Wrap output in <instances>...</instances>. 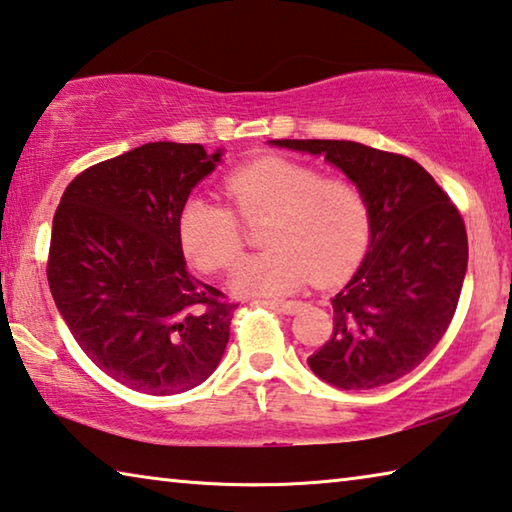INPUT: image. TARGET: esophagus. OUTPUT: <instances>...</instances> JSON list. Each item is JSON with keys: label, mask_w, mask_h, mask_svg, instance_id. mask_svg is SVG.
Here are the masks:
<instances>
[{"label": "esophagus", "mask_w": 512, "mask_h": 512, "mask_svg": "<svg viewBox=\"0 0 512 512\" xmlns=\"http://www.w3.org/2000/svg\"><path fill=\"white\" fill-rule=\"evenodd\" d=\"M273 307L280 309L282 314L293 316V314H298V311L302 309V302H298V300H273Z\"/></svg>", "instance_id": "1"}]
</instances>
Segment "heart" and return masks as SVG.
I'll list each match as a JSON object with an SVG mask.
<instances>
[{
  "mask_svg": "<svg viewBox=\"0 0 512 512\" xmlns=\"http://www.w3.org/2000/svg\"><path fill=\"white\" fill-rule=\"evenodd\" d=\"M230 205L187 198L178 237L189 262L207 273L225 271L244 255V225L264 223V253L246 259L230 277L239 296H289L314 277L329 284L348 275L370 237V207L348 178H325L309 164L262 158L223 183Z\"/></svg>",
  "mask_w": 512,
  "mask_h": 512,
  "instance_id": "heart-1",
  "label": "heart"
}]
</instances>
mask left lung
<instances>
[{
    "label": "left lung",
    "instance_id": "8db88e82",
    "mask_svg": "<svg viewBox=\"0 0 512 512\" xmlns=\"http://www.w3.org/2000/svg\"><path fill=\"white\" fill-rule=\"evenodd\" d=\"M325 155L370 207V248L332 298L329 341L307 359L343 391L409 375L443 339L461 298L467 232L458 207L418 162L348 140H271Z\"/></svg>",
    "mask_w": 512,
    "mask_h": 512
}]
</instances>
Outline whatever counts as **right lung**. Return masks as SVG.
<instances>
[{
  "mask_svg": "<svg viewBox=\"0 0 512 512\" xmlns=\"http://www.w3.org/2000/svg\"><path fill=\"white\" fill-rule=\"evenodd\" d=\"M221 162L201 144L151 142L92 164L54 214L47 280L81 350L133 391L185 393L212 375L230 339L219 289L189 275L178 216Z\"/></svg>",
  "mask_w": 512,
  "mask_h": 512,
  "instance_id": "add662e5",
  "label": "right lung"
}]
</instances>
